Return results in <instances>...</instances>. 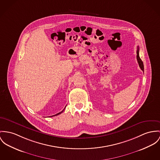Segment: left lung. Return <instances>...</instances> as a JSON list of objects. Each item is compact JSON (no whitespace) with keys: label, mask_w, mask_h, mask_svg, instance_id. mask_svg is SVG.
Returning a JSON list of instances; mask_svg holds the SVG:
<instances>
[{"label":"left lung","mask_w":160,"mask_h":160,"mask_svg":"<svg viewBox=\"0 0 160 160\" xmlns=\"http://www.w3.org/2000/svg\"><path fill=\"white\" fill-rule=\"evenodd\" d=\"M139 46H138V48H137V51H136V53H137L136 59H137V60H138V64H139V66L141 69L144 72V64H143V62H142V61L141 60V59L140 57H139Z\"/></svg>","instance_id":"8db88e82"}]
</instances>
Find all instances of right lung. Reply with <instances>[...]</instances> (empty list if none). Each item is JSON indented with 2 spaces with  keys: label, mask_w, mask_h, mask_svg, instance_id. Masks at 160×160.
<instances>
[{
  "label": "right lung",
  "mask_w": 160,
  "mask_h": 160,
  "mask_svg": "<svg viewBox=\"0 0 160 160\" xmlns=\"http://www.w3.org/2000/svg\"><path fill=\"white\" fill-rule=\"evenodd\" d=\"M64 110H64L61 111V112H58V113H57V114H55V115H53V116H57V115H58V114H61L62 112H63V111Z\"/></svg>",
  "instance_id": "right-lung-1"
}]
</instances>
